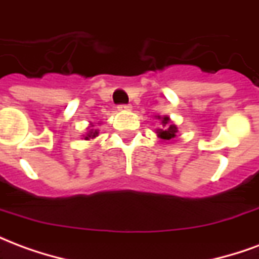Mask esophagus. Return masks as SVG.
Instances as JSON below:
<instances>
[{
	"label": "esophagus",
	"mask_w": 259,
	"mask_h": 259,
	"mask_svg": "<svg viewBox=\"0 0 259 259\" xmlns=\"http://www.w3.org/2000/svg\"><path fill=\"white\" fill-rule=\"evenodd\" d=\"M118 111L123 112V111H132V105H119Z\"/></svg>",
	"instance_id": "esophagus-1"
}]
</instances>
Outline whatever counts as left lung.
<instances>
[{
	"instance_id": "left-lung-1",
	"label": "left lung",
	"mask_w": 259,
	"mask_h": 259,
	"mask_svg": "<svg viewBox=\"0 0 259 259\" xmlns=\"http://www.w3.org/2000/svg\"><path fill=\"white\" fill-rule=\"evenodd\" d=\"M155 119L159 120L161 123V127L155 129V133L157 136L163 141V143H168V144H172L175 140V137L178 135V126L170 120L168 115H157Z\"/></svg>"
}]
</instances>
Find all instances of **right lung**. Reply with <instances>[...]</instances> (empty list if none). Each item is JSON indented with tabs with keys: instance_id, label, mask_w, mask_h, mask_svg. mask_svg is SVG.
<instances>
[{
	"instance_id": "right-lung-1",
	"label": "right lung",
	"mask_w": 259,
	"mask_h": 259,
	"mask_svg": "<svg viewBox=\"0 0 259 259\" xmlns=\"http://www.w3.org/2000/svg\"><path fill=\"white\" fill-rule=\"evenodd\" d=\"M94 127V124H93V122H90V124H89V127H87V133L85 135H83V139L84 140H93V139H96V137H98V129H93Z\"/></svg>"
}]
</instances>
